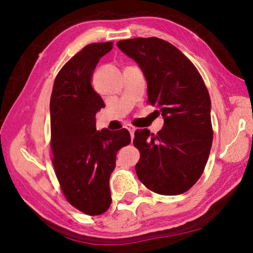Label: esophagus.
<instances>
[{
  "label": "esophagus",
  "instance_id": "1",
  "mask_svg": "<svg viewBox=\"0 0 253 253\" xmlns=\"http://www.w3.org/2000/svg\"><path fill=\"white\" fill-rule=\"evenodd\" d=\"M125 128L126 129L130 132V135H131V138L132 137H134V131H135V127L131 125V124H126L125 125Z\"/></svg>",
  "mask_w": 253,
  "mask_h": 253
}]
</instances>
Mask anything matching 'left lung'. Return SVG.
Instances as JSON below:
<instances>
[{"label": "left lung", "instance_id": "left-lung-1", "mask_svg": "<svg viewBox=\"0 0 253 253\" xmlns=\"http://www.w3.org/2000/svg\"><path fill=\"white\" fill-rule=\"evenodd\" d=\"M147 80V102L157 107L164 126L157 134L135 131L139 181L162 195H177L194 185L207 165L213 140L211 99L202 76L181 51L158 38L117 42Z\"/></svg>", "mask_w": 253, "mask_h": 253}]
</instances>
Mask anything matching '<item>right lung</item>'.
Here are the masks:
<instances>
[{"instance_id":"1","label":"right lung","mask_w":253,"mask_h":253,"mask_svg":"<svg viewBox=\"0 0 253 253\" xmlns=\"http://www.w3.org/2000/svg\"><path fill=\"white\" fill-rule=\"evenodd\" d=\"M113 42L90 43L76 53L55 77L50 99L52 164L60 188L72 207L100 215L111 203L109 178L116 154L130 143L127 129H96L104 108L91 85L93 70Z\"/></svg>"}]
</instances>
